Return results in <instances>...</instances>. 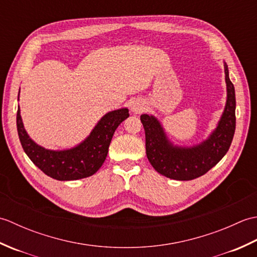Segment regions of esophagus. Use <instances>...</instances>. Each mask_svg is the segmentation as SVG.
<instances>
[{
  "label": "esophagus",
  "instance_id": "esophagus-1",
  "mask_svg": "<svg viewBox=\"0 0 257 257\" xmlns=\"http://www.w3.org/2000/svg\"><path fill=\"white\" fill-rule=\"evenodd\" d=\"M130 109H132V111L135 113H140L141 111H144L145 103L141 100L136 99V100L132 101V103H130Z\"/></svg>",
  "mask_w": 257,
  "mask_h": 257
}]
</instances>
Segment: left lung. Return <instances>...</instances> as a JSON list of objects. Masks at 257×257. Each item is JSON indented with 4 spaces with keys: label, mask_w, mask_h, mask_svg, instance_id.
<instances>
[{
    "label": "left lung",
    "mask_w": 257,
    "mask_h": 257,
    "mask_svg": "<svg viewBox=\"0 0 257 257\" xmlns=\"http://www.w3.org/2000/svg\"><path fill=\"white\" fill-rule=\"evenodd\" d=\"M226 103L216 128L199 145L182 147L173 145L155 116H140L146 134V154L151 166L162 176L188 181L203 176L214 167L230 149L235 133V89L228 77L224 63Z\"/></svg>",
    "instance_id": "1"
}]
</instances>
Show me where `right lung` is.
<instances>
[{"instance_id": "obj_1", "label": "right lung", "mask_w": 257, "mask_h": 257, "mask_svg": "<svg viewBox=\"0 0 257 257\" xmlns=\"http://www.w3.org/2000/svg\"><path fill=\"white\" fill-rule=\"evenodd\" d=\"M128 117V108L107 112L84 141L64 150L45 149L32 140L22 121L20 106L16 114V125L21 145L32 162L48 177L59 181H70L90 177L99 170L106 160L114 132Z\"/></svg>"}]
</instances>
